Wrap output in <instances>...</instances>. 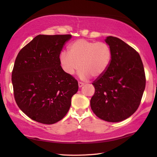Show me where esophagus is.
<instances>
[{"label":"esophagus","instance_id":"obj_1","mask_svg":"<svg viewBox=\"0 0 157 157\" xmlns=\"http://www.w3.org/2000/svg\"><path fill=\"white\" fill-rule=\"evenodd\" d=\"M84 83L81 82H78V86H79V88L82 87V86H84Z\"/></svg>","mask_w":157,"mask_h":157}]
</instances>
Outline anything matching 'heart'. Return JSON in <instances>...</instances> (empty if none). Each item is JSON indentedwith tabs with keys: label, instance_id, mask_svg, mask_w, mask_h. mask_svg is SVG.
I'll return each instance as SVG.
<instances>
[{
	"label": "heart",
	"instance_id": "obj_1",
	"mask_svg": "<svg viewBox=\"0 0 157 157\" xmlns=\"http://www.w3.org/2000/svg\"><path fill=\"white\" fill-rule=\"evenodd\" d=\"M112 58L111 48L104 42L79 39L68 47V52L60 55V63L67 74L73 75L80 67L79 76L87 79L97 78L108 69Z\"/></svg>",
	"mask_w": 157,
	"mask_h": 157
}]
</instances>
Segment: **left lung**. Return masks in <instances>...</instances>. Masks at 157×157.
Wrapping results in <instances>:
<instances>
[{
  "label": "left lung",
  "instance_id": "8db88e82",
  "mask_svg": "<svg viewBox=\"0 0 157 157\" xmlns=\"http://www.w3.org/2000/svg\"><path fill=\"white\" fill-rule=\"evenodd\" d=\"M112 51L106 71L92 84L90 106L94 114L109 122H119L132 115L140 104L146 86L144 66L138 52L118 38L105 39Z\"/></svg>",
  "mask_w": 157,
  "mask_h": 157
}]
</instances>
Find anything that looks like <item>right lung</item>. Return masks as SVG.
I'll return each instance as SVG.
<instances>
[{"mask_svg":"<svg viewBox=\"0 0 157 157\" xmlns=\"http://www.w3.org/2000/svg\"><path fill=\"white\" fill-rule=\"evenodd\" d=\"M71 35H38L17 56L12 84L17 105L34 121L53 124L71 106L78 82L63 71L59 56Z\"/></svg>","mask_w":157,"mask_h":157,"instance_id":"add662e5","label":"right lung"}]
</instances>
